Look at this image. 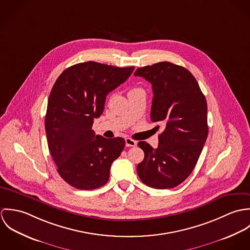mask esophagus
<instances>
[{"instance_id":"1","label":"esophagus","mask_w":250,"mask_h":250,"mask_svg":"<svg viewBox=\"0 0 250 250\" xmlns=\"http://www.w3.org/2000/svg\"><path fill=\"white\" fill-rule=\"evenodd\" d=\"M125 144H126L127 147H134V146L137 145V142L132 140V139L127 138V139H125Z\"/></svg>"}]
</instances>
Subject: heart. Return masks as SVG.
<instances>
[{
    "instance_id": "obj_1",
    "label": "heart",
    "mask_w": 250,
    "mask_h": 250,
    "mask_svg": "<svg viewBox=\"0 0 250 250\" xmlns=\"http://www.w3.org/2000/svg\"><path fill=\"white\" fill-rule=\"evenodd\" d=\"M137 89H139V88H132V89L130 90V92H131V91H134V90H137Z\"/></svg>"
}]
</instances>
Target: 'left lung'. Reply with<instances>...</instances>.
<instances>
[{
  "label": "left lung",
  "instance_id": "obj_1",
  "mask_svg": "<svg viewBox=\"0 0 250 250\" xmlns=\"http://www.w3.org/2000/svg\"><path fill=\"white\" fill-rule=\"evenodd\" d=\"M134 75L152 84L150 117L165 123L156 149L138 143L144 152L138 175L154 188L177 187L193 170L208 137L206 98L190 72L168 62L138 68Z\"/></svg>",
  "mask_w": 250,
  "mask_h": 250
}]
</instances>
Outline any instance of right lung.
Listing matches in <instances>:
<instances>
[{
    "instance_id": "right-lung-1",
    "label": "right lung",
    "mask_w": 250,
    "mask_h": 250,
    "mask_svg": "<svg viewBox=\"0 0 250 250\" xmlns=\"http://www.w3.org/2000/svg\"><path fill=\"white\" fill-rule=\"evenodd\" d=\"M135 69L86 62L57 79L47 105L45 131L58 172L79 189H95L109 178L110 166L125 147L122 138L106 139L91 129L104 111L107 94Z\"/></svg>"
}]
</instances>
